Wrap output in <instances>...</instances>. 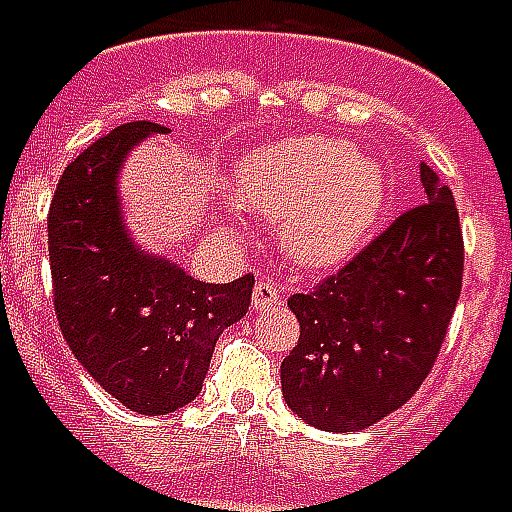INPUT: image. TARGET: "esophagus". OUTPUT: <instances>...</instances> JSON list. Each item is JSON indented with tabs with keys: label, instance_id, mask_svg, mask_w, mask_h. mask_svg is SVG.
I'll return each mask as SVG.
<instances>
[{
	"label": "esophagus",
	"instance_id": "obj_1",
	"mask_svg": "<svg viewBox=\"0 0 512 512\" xmlns=\"http://www.w3.org/2000/svg\"><path fill=\"white\" fill-rule=\"evenodd\" d=\"M252 304H255V310H260V312L277 310L279 304H282V296H279L274 279H268V277L257 279L255 293H252Z\"/></svg>",
	"mask_w": 512,
	"mask_h": 512
}]
</instances>
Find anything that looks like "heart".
<instances>
[{"mask_svg": "<svg viewBox=\"0 0 512 512\" xmlns=\"http://www.w3.org/2000/svg\"><path fill=\"white\" fill-rule=\"evenodd\" d=\"M238 189L249 211L282 222L279 238L296 263L329 268L354 252L376 219L384 172L345 142L307 136L249 153Z\"/></svg>", "mask_w": 512, "mask_h": 512, "instance_id": "obj_1", "label": "heart"}]
</instances>
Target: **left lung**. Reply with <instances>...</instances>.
I'll list each match as a JSON object with an SVG mask.
<instances>
[{
	"label": "left lung",
	"instance_id": "8db88e82",
	"mask_svg": "<svg viewBox=\"0 0 512 512\" xmlns=\"http://www.w3.org/2000/svg\"><path fill=\"white\" fill-rule=\"evenodd\" d=\"M419 178L428 202L288 299L301 334L279 367L282 397L312 428H370L436 365L461 296L463 233L450 186L428 164H419Z\"/></svg>",
	"mask_w": 512,
	"mask_h": 512
}]
</instances>
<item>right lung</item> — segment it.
<instances>
[{"label":"right lung","instance_id":"obj_1","mask_svg":"<svg viewBox=\"0 0 512 512\" xmlns=\"http://www.w3.org/2000/svg\"><path fill=\"white\" fill-rule=\"evenodd\" d=\"M167 128L117 126L62 172L49 208V263L62 337L90 376L136 414H169L200 395L219 334L241 321L255 277L208 285L128 241L117 172Z\"/></svg>","mask_w":512,"mask_h":512}]
</instances>
